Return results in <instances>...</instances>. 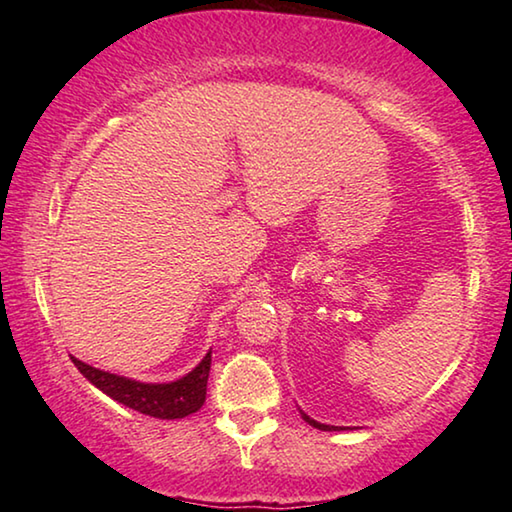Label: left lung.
I'll return each mask as SVG.
<instances>
[{"label":"left lung","mask_w":512,"mask_h":512,"mask_svg":"<svg viewBox=\"0 0 512 512\" xmlns=\"http://www.w3.org/2000/svg\"><path fill=\"white\" fill-rule=\"evenodd\" d=\"M300 413H302V411H300ZM302 420H305L307 424H311V427L320 429V431H345V429H350V427H332V424H320V422H316L314 418H309L307 413H302Z\"/></svg>","instance_id":"left-lung-1"}]
</instances>
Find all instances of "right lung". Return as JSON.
I'll return each instance as SVG.
<instances>
[{"label": "right lung", "instance_id": "obj_1", "mask_svg": "<svg viewBox=\"0 0 512 512\" xmlns=\"http://www.w3.org/2000/svg\"><path fill=\"white\" fill-rule=\"evenodd\" d=\"M74 366L79 368L81 375L97 386L99 391L106 393L112 400L128 406V409L140 411L144 415L160 420H178L185 415H192L201 409L207 393V377H210L212 352H207L198 366L187 372L185 377L169 384H144L112 372L92 368L88 363L72 357Z\"/></svg>", "mask_w": 512, "mask_h": 512}]
</instances>
